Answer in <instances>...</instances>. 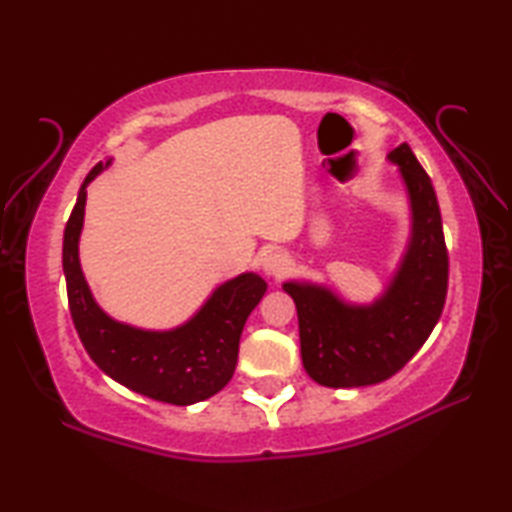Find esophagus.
<instances>
[{"label":"esophagus","mask_w":512,"mask_h":512,"mask_svg":"<svg viewBox=\"0 0 512 512\" xmlns=\"http://www.w3.org/2000/svg\"><path fill=\"white\" fill-rule=\"evenodd\" d=\"M262 266H264L266 275L282 277V275H287V273H289V268H291V259H289V255H287V253H284V250L275 248V250H268V253L264 255V259H262Z\"/></svg>","instance_id":"esophagus-1"}]
</instances>
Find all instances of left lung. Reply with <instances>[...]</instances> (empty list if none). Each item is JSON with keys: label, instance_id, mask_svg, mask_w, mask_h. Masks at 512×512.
Segmentation results:
<instances>
[{"label": "left lung", "instance_id": "left-lung-1", "mask_svg": "<svg viewBox=\"0 0 512 512\" xmlns=\"http://www.w3.org/2000/svg\"><path fill=\"white\" fill-rule=\"evenodd\" d=\"M388 158L400 164L409 189L413 239L386 296L370 307H350L327 289L284 284L298 309L305 370L329 388L370 386L393 377L429 339L445 307L449 255L431 178L406 142Z\"/></svg>", "mask_w": 512, "mask_h": 512}]
</instances>
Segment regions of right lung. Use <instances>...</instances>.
Here are the masks:
<instances>
[{
    "label": "right lung",
    "mask_w": 512,
    "mask_h": 512,
    "mask_svg": "<svg viewBox=\"0 0 512 512\" xmlns=\"http://www.w3.org/2000/svg\"><path fill=\"white\" fill-rule=\"evenodd\" d=\"M101 169L103 162L81 185L63 239L67 300L79 339L92 361L131 391L176 406L203 402L235 375L241 332L266 282L255 273L225 282L187 325L171 332H142L108 318L92 300L79 264L85 187Z\"/></svg>",
    "instance_id": "right-lung-1"
}]
</instances>
